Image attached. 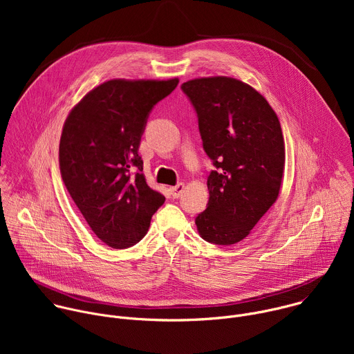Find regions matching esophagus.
<instances>
[{
    "label": "esophagus",
    "instance_id": "esophagus-1",
    "mask_svg": "<svg viewBox=\"0 0 354 354\" xmlns=\"http://www.w3.org/2000/svg\"><path fill=\"white\" fill-rule=\"evenodd\" d=\"M183 190H185V185H183V183H178V185H175V186L169 187L171 196H172L174 198H178V197H180V194L183 193Z\"/></svg>",
    "mask_w": 354,
    "mask_h": 354
}]
</instances>
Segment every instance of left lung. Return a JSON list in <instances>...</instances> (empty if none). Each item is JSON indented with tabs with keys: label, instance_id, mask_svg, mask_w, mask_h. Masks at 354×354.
I'll return each instance as SVG.
<instances>
[{
	"label": "left lung",
	"instance_id": "left-lung-1",
	"mask_svg": "<svg viewBox=\"0 0 354 354\" xmlns=\"http://www.w3.org/2000/svg\"><path fill=\"white\" fill-rule=\"evenodd\" d=\"M180 88L216 168L207 178V207L194 220L197 230L210 243H236L279 196L284 171L280 122L268 100L242 81L197 78Z\"/></svg>",
	"mask_w": 354,
	"mask_h": 354
}]
</instances>
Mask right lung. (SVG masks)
Returning a JSON list of instances; mask_svg holds the SVG:
<instances>
[{"label": "right lung", "mask_w": 354, "mask_h": 354, "mask_svg": "<svg viewBox=\"0 0 354 354\" xmlns=\"http://www.w3.org/2000/svg\"><path fill=\"white\" fill-rule=\"evenodd\" d=\"M179 80L100 84L68 115L60 140L62 179L96 236L115 249L140 242L165 197L151 189L138 156L154 106Z\"/></svg>", "instance_id": "add662e5"}]
</instances>
